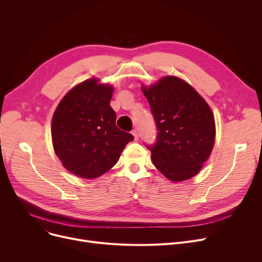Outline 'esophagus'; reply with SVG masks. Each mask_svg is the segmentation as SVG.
<instances>
[{
	"label": "esophagus",
	"mask_w": 262,
	"mask_h": 262,
	"mask_svg": "<svg viewBox=\"0 0 262 262\" xmlns=\"http://www.w3.org/2000/svg\"><path fill=\"white\" fill-rule=\"evenodd\" d=\"M132 134H133V136H134L135 140H138V139H139V133H138V129H134V130L132 132Z\"/></svg>",
	"instance_id": "1"
}]
</instances>
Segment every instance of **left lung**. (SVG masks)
Returning a JSON list of instances; mask_svg holds the SVG:
<instances>
[{
    "label": "left lung",
    "instance_id": "1",
    "mask_svg": "<svg viewBox=\"0 0 262 262\" xmlns=\"http://www.w3.org/2000/svg\"><path fill=\"white\" fill-rule=\"evenodd\" d=\"M156 127L155 144L146 145L154 166L172 182L193 177L210 156L215 139L209 105L188 82L164 76L142 86Z\"/></svg>",
    "mask_w": 262,
    "mask_h": 262
}]
</instances>
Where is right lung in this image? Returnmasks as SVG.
I'll return each mask as SVG.
<instances>
[{"mask_svg": "<svg viewBox=\"0 0 262 262\" xmlns=\"http://www.w3.org/2000/svg\"><path fill=\"white\" fill-rule=\"evenodd\" d=\"M98 78L80 82L58 104L52 119L54 150L62 166L82 178H96L118 162L134 136L116 125L110 107L114 88Z\"/></svg>", "mask_w": 262, "mask_h": 262, "instance_id": "add662e5", "label": "right lung"}]
</instances>
